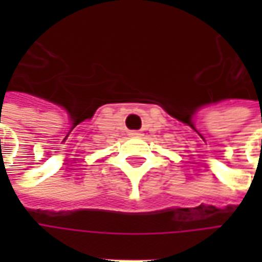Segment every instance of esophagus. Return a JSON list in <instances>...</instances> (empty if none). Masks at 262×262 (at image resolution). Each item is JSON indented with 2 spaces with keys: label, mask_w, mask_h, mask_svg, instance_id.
Here are the masks:
<instances>
[{
  "label": "esophagus",
  "mask_w": 262,
  "mask_h": 262,
  "mask_svg": "<svg viewBox=\"0 0 262 262\" xmlns=\"http://www.w3.org/2000/svg\"><path fill=\"white\" fill-rule=\"evenodd\" d=\"M129 136L138 137V136H141V134H140V133H137V131H131V133H129Z\"/></svg>",
  "instance_id": "esophagus-1"
}]
</instances>
